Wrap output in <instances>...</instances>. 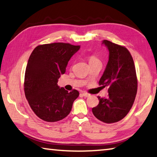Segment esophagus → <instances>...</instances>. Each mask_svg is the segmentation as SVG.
<instances>
[{
  "label": "esophagus",
  "mask_w": 157,
  "mask_h": 157,
  "mask_svg": "<svg viewBox=\"0 0 157 157\" xmlns=\"http://www.w3.org/2000/svg\"><path fill=\"white\" fill-rule=\"evenodd\" d=\"M82 95H83V96H84V97H89L90 96V94H87V93H85V92L82 93Z\"/></svg>",
  "instance_id": "34e87169"
}]
</instances>
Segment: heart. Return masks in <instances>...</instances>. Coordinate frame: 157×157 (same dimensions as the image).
I'll return each mask as SVG.
<instances>
[{
	"label": "heart",
	"instance_id": "heart-1",
	"mask_svg": "<svg viewBox=\"0 0 157 157\" xmlns=\"http://www.w3.org/2000/svg\"><path fill=\"white\" fill-rule=\"evenodd\" d=\"M95 61H99V59H98V58L94 55H89V63L95 62Z\"/></svg>",
	"mask_w": 157,
	"mask_h": 157
}]
</instances>
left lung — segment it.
<instances>
[{
  "label": "left lung",
  "instance_id": "8db88e82",
  "mask_svg": "<svg viewBox=\"0 0 157 157\" xmlns=\"http://www.w3.org/2000/svg\"><path fill=\"white\" fill-rule=\"evenodd\" d=\"M109 50V61L99 84L108 86L107 98L98 96L99 104L92 109L94 115L105 123H113L126 116L134 104L137 78L134 60L125 47L102 41Z\"/></svg>",
  "mask_w": 157,
  "mask_h": 157
}]
</instances>
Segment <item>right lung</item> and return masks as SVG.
<instances>
[{"mask_svg": "<svg viewBox=\"0 0 157 157\" xmlns=\"http://www.w3.org/2000/svg\"><path fill=\"white\" fill-rule=\"evenodd\" d=\"M79 48L66 43L39 45L29 57L25 73V98L34 113L44 121L52 123L66 118L79 96L77 90L68 93L57 82Z\"/></svg>", "mask_w": 157, "mask_h": 157, "instance_id": "1", "label": "right lung"}]
</instances>
